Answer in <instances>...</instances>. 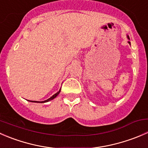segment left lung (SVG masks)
Masks as SVG:
<instances>
[{
  "label": "left lung",
  "instance_id": "left-lung-1",
  "mask_svg": "<svg viewBox=\"0 0 148 148\" xmlns=\"http://www.w3.org/2000/svg\"><path fill=\"white\" fill-rule=\"evenodd\" d=\"M127 38H129V39H130V38H129V36H127ZM128 43H129V44H130V41H128Z\"/></svg>",
  "mask_w": 148,
  "mask_h": 148
}]
</instances>
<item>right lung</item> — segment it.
<instances>
[{
	"instance_id": "add662e5",
	"label": "right lung",
	"mask_w": 148,
	"mask_h": 148,
	"mask_svg": "<svg viewBox=\"0 0 148 148\" xmlns=\"http://www.w3.org/2000/svg\"><path fill=\"white\" fill-rule=\"evenodd\" d=\"M60 91H61V89H60V90H59V92H57V93H56V94H55V95H53V96H52L51 97H50V98H49V99H46V100H45V101H43V102H49V101H50V100H51V99H54V98L55 97H56V96H57V95H59V92H60ZM30 102H36V101H30Z\"/></svg>"
}]
</instances>
